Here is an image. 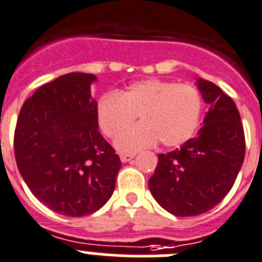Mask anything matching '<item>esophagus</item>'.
Listing matches in <instances>:
<instances>
[{
  "label": "esophagus",
  "mask_w": 262,
  "mask_h": 262,
  "mask_svg": "<svg viewBox=\"0 0 262 262\" xmlns=\"http://www.w3.org/2000/svg\"><path fill=\"white\" fill-rule=\"evenodd\" d=\"M134 158V154H122L120 155V159H121L122 163H126V162H130Z\"/></svg>",
  "instance_id": "1"
}]
</instances>
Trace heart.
Listing matches in <instances>:
<instances>
[{
    "label": "heart",
    "instance_id": "heart-1",
    "mask_svg": "<svg viewBox=\"0 0 262 262\" xmlns=\"http://www.w3.org/2000/svg\"><path fill=\"white\" fill-rule=\"evenodd\" d=\"M202 99L190 84L150 78L136 82L119 94L103 96L96 107L99 129L115 137L136 116L141 124L120 133L115 147L122 154L151 147L158 141L166 147L187 142L200 124Z\"/></svg>",
    "mask_w": 262,
    "mask_h": 262
}]
</instances>
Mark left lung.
<instances>
[{
  "mask_svg": "<svg viewBox=\"0 0 262 262\" xmlns=\"http://www.w3.org/2000/svg\"><path fill=\"white\" fill-rule=\"evenodd\" d=\"M209 105L204 126L180 148L158 155L148 189L164 210L178 216L200 215L225 199L242 168L246 141L234 100L216 84L197 78Z\"/></svg>",
  "mask_w": 262,
  "mask_h": 262,
  "instance_id": "left-lung-1",
  "label": "left lung"
}]
</instances>
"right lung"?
Instances as JSON below:
<instances>
[{"mask_svg":"<svg viewBox=\"0 0 262 262\" xmlns=\"http://www.w3.org/2000/svg\"><path fill=\"white\" fill-rule=\"evenodd\" d=\"M89 73H69L40 86L16 121V166L32 194L55 213L84 216L111 199L121 167L99 132Z\"/></svg>","mask_w":262,"mask_h":262,"instance_id":"obj_1","label":"right lung"}]
</instances>
